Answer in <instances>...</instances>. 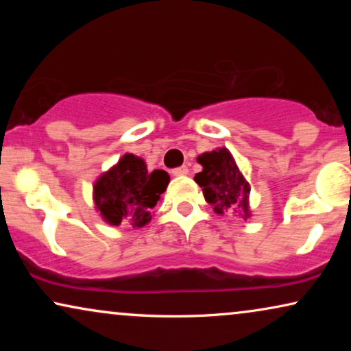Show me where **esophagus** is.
Returning <instances> with one entry per match:
<instances>
[{
	"label": "esophagus",
	"mask_w": 351,
	"mask_h": 351,
	"mask_svg": "<svg viewBox=\"0 0 351 351\" xmlns=\"http://www.w3.org/2000/svg\"><path fill=\"white\" fill-rule=\"evenodd\" d=\"M186 174H189V167L186 166H180V167H176V169H172V176H176V177H182Z\"/></svg>",
	"instance_id": "esophagus-1"
}]
</instances>
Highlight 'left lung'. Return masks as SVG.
Masks as SVG:
<instances>
[{"label": "left lung", "mask_w": 351, "mask_h": 351, "mask_svg": "<svg viewBox=\"0 0 351 351\" xmlns=\"http://www.w3.org/2000/svg\"><path fill=\"white\" fill-rule=\"evenodd\" d=\"M203 171L195 176V182L203 190L204 199L219 215L233 214L247 220L251 217L249 193L251 185L234 161L228 148H215L196 158Z\"/></svg>", "instance_id": "obj_1"}]
</instances>
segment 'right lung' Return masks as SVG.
Segmentation results:
<instances>
[{
    "mask_svg": "<svg viewBox=\"0 0 351 351\" xmlns=\"http://www.w3.org/2000/svg\"><path fill=\"white\" fill-rule=\"evenodd\" d=\"M169 184L166 171L148 172L145 161L132 153L119 158L93 186L95 210L110 225H132L142 228L152 220L155 208Z\"/></svg>",
    "mask_w": 351,
    "mask_h": 351,
    "instance_id": "right-lung-1",
    "label": "right lung"
}]
</instances>
